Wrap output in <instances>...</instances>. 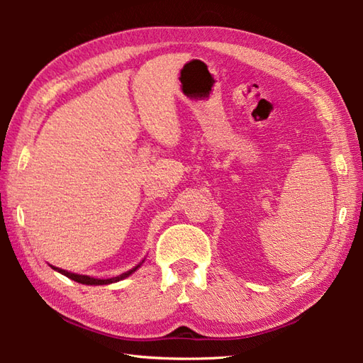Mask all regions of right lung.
<instances>
[{"label": "right lung", "mask_w": 363, "mask_h": 363, "mask_svg": "<svg viewBox=\"0 0 363 363\" xmlns=\"http://www.w3.org/2000/svg\"><path fill=\"white\" fill-rule=\"evenodd\" d=\"M138 267H140V265H137L135 268L129 269V272L123 273V274H120V276H117V277H111V279H95V277H90V276H82V274L68 273V272H65V269H60V268H56V267H52V268L57 269L59 273H62L64 276L70 277V279H73V281H76V282H79V284H86V285H104V284H112V282H117V281L125 279V277H128L129 274H133Z\"/></svg>", "instance_id": "1"}]
</instances>
